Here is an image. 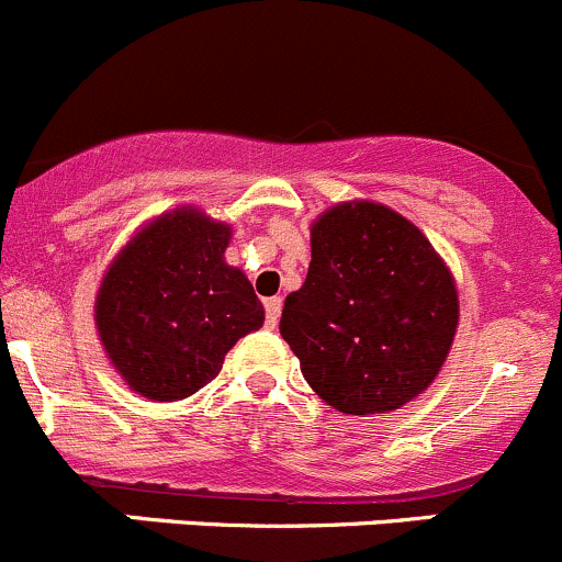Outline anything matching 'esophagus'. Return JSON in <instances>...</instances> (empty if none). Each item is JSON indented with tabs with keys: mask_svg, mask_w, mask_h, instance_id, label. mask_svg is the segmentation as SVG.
Segmentation results:
<instances>
[{
	"mask_svg": "<svg viewBox=\"0 0 562 562\" xmlns=\"http://www.w3.org/2000/svg\"><path fill=\"white\" fill-rule=\"evenodd\" d=\"M281 305H283L281 297H268V300H265V322H268V327L279 325Z\"/></svg>",
	"mask_w": 562,
	"mask_h": 562,
	"instance_id": "obj_1",
	"label": "esophagus"
}]
</instances>
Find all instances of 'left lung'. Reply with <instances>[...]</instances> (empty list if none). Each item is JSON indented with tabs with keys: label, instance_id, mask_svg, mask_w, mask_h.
I'll use <instances>...</instances> for the list:
<instances>
[{
	"label": "left lung",
	"instance_id": "left-lung-1",
	"mask_svg": "<svg viewBox=\"0 0 562 562\" xmlns=\"http://www.w3.org/2000/svg\"><path fill=\"white\" fill-rule=\"evenodd\" d=\"M457 322V286L424 232L355 202L311 229L308 276L283 300L281 336L316 396L366 418L431 385Z\"/></svg>",
	"mask_w": 562,
	"mask_h": 562
}]
</instances>
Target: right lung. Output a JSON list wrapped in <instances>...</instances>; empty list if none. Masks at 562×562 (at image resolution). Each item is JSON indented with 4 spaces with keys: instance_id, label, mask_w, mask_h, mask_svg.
Masks as SVG:
<instances>
[{
    "instance_id": "add662e5",
    "label": "right lung",
    "mask_w": 562,
    "mask_h": 562,
    "mask_svg": "<svg viewBox=\"0 0 562 562\" xmlns=\"http://www.w3.org/2000/svg\"><path fill=\"white\" fill-rule=\"evenodd\" d=\"M229 237L199 210H175L138 232L100 283V341L142 396H191L218 376L237 338L262 327L254 286L224 262Z\"/></svg>"
}]
</instances>
